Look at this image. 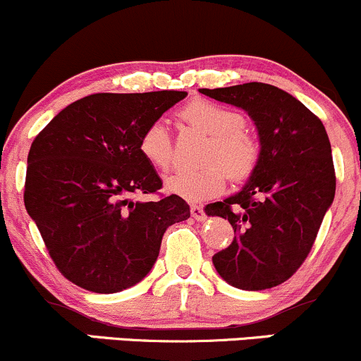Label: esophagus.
<instances>
[{"mask_svg":"<svg viewBox=\"0 0 361 361\" xmlns=\"http://www.w3.org/2000/svg\"><path fill=\"white\" fill-rule=\"evenodd\" d=\"M190 212H192V217L195 219V221H205L207 215L200 205H192L190 207Z\"/></svg>","mask_w":361,"mask_h":361,"instance_id":"1","label":"esophagus"}]
</instances>
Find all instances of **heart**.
I'll return each mask as SVG.
<instances>
[{
	"mask_svg": "<svg viewBox=\"0 0 361 361\" xmlns=\"http://www.w3.org/2000/svg\"><path fill=\"white\" fill-rule=\"evenodd\" d=\"M192 126L210 135L205 151V168L176 169L166 178L168 192L188 202L212 198L224 190L227 175L234 181L247 180L258 168L259 140L246 128V118L239 111L210 100H195L181 111ZM139 151L149 164L168 169L173 163V142L168 127L154 120L144 128Z\"/></svg>",
	"mask_w": 361,
	"mask_h": 361,
	"instance_id": "1",
	"label": "heart"
}]
</instances>
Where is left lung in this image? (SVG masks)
Returning a JSON list of instances; mask_svg holds the SVG:
<instances>
[{"label":"left lung","instance_id":"left-lung-1","mask_svg":"<svg viewBox=\"0 0 361 361\" xmlns=\"http://www.w3.org/2000/svg\"><path fill=\"white\" fill-rule=\"evenodd\" d=\"M200 93L247 111L261 144L258 168L241 192L205 209L234 229L231 246L212 256L214 267L235 288L276 287L307 258L334 200L336 175L326 128L297 98L264 82Z\"/></svg>","mask_w":361,"mask_h":361}]
</instances>
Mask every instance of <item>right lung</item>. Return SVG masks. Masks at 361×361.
Here are the masks:
<instances>
[{
    "mask_svg": "<svg viewBox=\"0 0 361 361\" xmlns=\"http://www.w3.org/2000/svg\"><path fill=\"white\" fill-rule=\"evenodd\" d=\"M185 91L94 93L61 110L28 152L25 209L62 275L78 287L115 293L139 283L159 255L164 231L190 217L178 195L139 151L144 128Z\"/></svg>",
    "mask_w": 361,
    "mask_h": 361,
    "instance_id": "add662e5",
    "label": "right lung"
}]
</instances>
